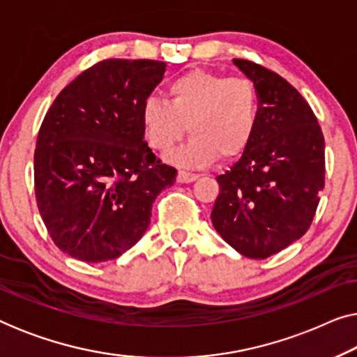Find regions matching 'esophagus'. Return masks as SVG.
Masks as SVG:
<instances>
[{"mask_svg": "<svg viewBox=\"0 0 357 357\" xmlns=\"http://www.w3.org/2000/svg\"><path fill=\"white\" fill-rule=\"evenodd\" d=\"M197 178H198L197 174L187 172V170H178V174H177V182L178 183H192Z\"/></svg>", "mask_w": 357, "mask_h": 357, "instance_id": "esophagus-1", "label": "esophagus"}]
</instances>
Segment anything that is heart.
Here are the masks:
<instances>
[{
	"label": "heart",
	"instance_id": "1",
	"mask_svg": "<svg viewBox=\"0 0 357 357\" xmlns=\"http://www.w3.org/2000/svg\"><path fill=\"white\" fill-rule=\"evenodd\" d=\"M167 97H148L141 107V123L148 144L160 153H169L188 126L192 139L174 155L180 164L236 159L257 133L260 97L245 77L192 70L169 82Z\"/></svg>",
	"mask_w": 357,
	"mask_h": 357
}]
</instances>
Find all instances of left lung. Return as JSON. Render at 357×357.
<instances>
[{"label": "left lung", "instance_id": "left-lung-1", "mask_svg": "<svg viewBox=\"0 0 357 357\" xmlns=\"http://www.w3.org/2000/svg\"><path fill=\"white\" fill-rule=\"evenodd\" d=\"M234 65L257 87L260 120L242 158L216 177L211 221L238 253L263 260L309 231L325 187V139L284 77L248 60Z\"/></svg>", "mask_w": 357, "mask_h": 357}]
</instances>
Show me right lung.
I'll list each match as a JSON object with an SVG mask.
<instances>
[{"instance_id":"add662e5","label":"right lung","mask_w":357,"mask_h":357,"mask_svg":"<svg viewBox=\"0 0 357 357\" xmlns=\"http://www.w3.org/2000/svg\"><path fill=\"white\" fill-rule=\"evenodd\" d=\"M165 63L112 58L82 71L42 121L33 154L38 213L61 252L114 260L143 237L177 170L144 141L141 107Z\"/></svg>"}]
</instances>
